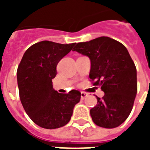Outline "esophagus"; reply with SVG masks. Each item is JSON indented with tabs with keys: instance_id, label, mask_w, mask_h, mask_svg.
<instances>
[{
	"instance_id": "esophagus-1",
	"label": "esophagus",
	"mask_w": 150,
	"mask_h": 150,
	"mask_svg": "<svg viewBox=\"0 0 150 150\" xmlns=\"http://www.w3.org/2000/svg\"><path fill=\"white\" fill-rule=\"evenodd\" d=\"M87 95H88V94L86 93V92H83V91H82L81 92V99L82 100H83V99H84L87 96Z\"/></svg>"
}]
</instances>
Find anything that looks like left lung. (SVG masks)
I'll return each instance as SVG.
<instances>
[{
  "instance_id": "obj_1",
  "label": "left lung",
  "mask_w": 150,
  "mask_h": 150,
  "mask_svg": "<svg viewBox=\"0 0 150 150\" xmlns=\"http://www.w3.org/2000/svg\"><path fill=\"white\" fill-rule=\"evenodd\" d=\"M74 51L91 61L89 78L104 92L90 110L94 123L105 128L122 124L132 112L137 95V69L126 47L108 37L78 43Z\"/></svg>"
}]
</instances>
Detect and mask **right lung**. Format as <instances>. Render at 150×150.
Segmentation results:
<instances>
[{
    "instance_id": "right-lung-1",
    "label": "right lung",
    "mask_w": 150,
    "mask_h": 150,
    "mask_svg": "<svg viewBox=\"0 0 150 150\" xmlns=\"http://www.w3.org/2000/svg\"><path fill=\"white\" fill-rule=\"evenodd\" d=\"M75 44L41 41L26 50L19 63L17 82L20 100L28 116L41 128L54 129L65 125L80 100L79 91L59 93L52 81L56 76L58 63Z\"/></svg>"
}]
</instances>
